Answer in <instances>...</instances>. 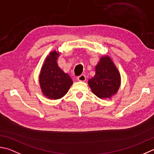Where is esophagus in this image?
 <instances>
[{
    "mask_svg": "<svg viewBox=\"0 0 154 154\" xmlns=\"http://www.w3.org/2000/svg\"><path fill=\"white\" fill-rule=\"evenodd\" d=\"M77 80L79 81H85L86 80V77L85 75H81L80 76L77 77Z\"/></svg>",
    "mask_w": 154,
    "mask_h": 154,
    "instance_id": "esophagus-1",
    "label": "esophagus"
}]
</instances>
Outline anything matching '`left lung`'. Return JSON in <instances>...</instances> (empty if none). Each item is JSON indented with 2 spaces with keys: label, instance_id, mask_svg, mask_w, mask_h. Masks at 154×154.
I'll use <instances>...</instances> for the list:
<instances>
[{
  "label": "left lung",
  "instance_id": "8db88e82",
  "mask_svg": "<svg viewBox=\"0 0 154 154\" xmlns=\"http://www.w3.org/2000/svg\"><path fill=\"white\" fill-rule=\"evenodd\" d=\"M93 94L100 99L111 98L121 85V75L109 55L100 57L95 66V75L88 81Z\"/></svg>",
  "mask_w": 154,
  "mask_h": 154
}]
</instances>
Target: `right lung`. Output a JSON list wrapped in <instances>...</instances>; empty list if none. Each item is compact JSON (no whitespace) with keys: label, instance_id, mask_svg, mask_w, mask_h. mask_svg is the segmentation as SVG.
Wrapping results in <instances>:
<instances>
[{"label":"right lung","instance_id":"add662e5","mask_svg":"<svg viewBox=\"0 0 154 154\" xmlns=\"http://www.w3.org/2000/svg\"><path fill=\"white\" fill-rule=\"evenodd\" d=\"M56 49L51 51L45 58L39 74V85L43 95L50 99H59L67 94L73 84L71 77L59 67L60 56Z\"/></svg>","mask_w":154,"mask_h":154}]
</instances>
